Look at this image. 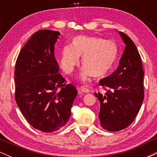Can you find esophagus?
<instances>
[{"instance_id":"obj_1","label":"esophagus","mask_w":157,"mask_h":157,"mask_svg":"<svg viewBox=\"0 0 157 157\" xmlns=\"http://www.w3.org/2000/svg\"><path fill=\"white\" fill-rule=\"evenodd\" d=\"M80 89L82 92H85V93H89L90 92V90L89 89H87L86 86H81V87L80 88Z\"/></svg>"}]
</instances>
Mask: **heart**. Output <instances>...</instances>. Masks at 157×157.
<instances>
[{"mask_svg":"<svg viewBox=\"0 0 157 157\" xmlns=\"http://www.w3.org/2000/svg\"><path fill=\"white\" fill-rule=\"evenodd\" d=\"M118 55V48L113 40L101 37L77 36L72 46L66 45L61 52L60 65L65 73L70 75L80 64V56L84 66L80 79L86 81L91 75L101 77L105 75L114 64Z\"/></svg>","mask_w":157,"mask_h":157,"instance_id":"obj_1","label":"heart"}]
</instances>
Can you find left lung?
Returning a JSON list of instances; mask_svg holds the SVG:
<instances>
[{"label":"left lung","instance_id":"8db88e82","mask_svg":"<svg viewBox=\"0 0 157 157\" xmlns=\"http://www.w3.org/2000/svg\"><path fill=\"white\" fill-rule=\"evenodd\" d=\"M125 49L116 71L99 82L105 95L94 93L100 103L99 119L102 128L118 131L134 121L144 100V71L139 52L130 37L119 32Z\"/></svg>","mask_w":157,"mask_h":157}]
</instances>
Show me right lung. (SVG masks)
Returning <instances> with one entry per match:
<instances>
[{
	"instance_id": "right-lung-1",
	"label": "right lung",
	"mask_w": 157,
	"mask_h": 157,
	"mask_svg": "<svg viewBox=\"0 0 157 157\" xmlns=\"http://www.w3.org/2000/svg\"><path fill=\"white\" fill-rule=\"evenodd\" d=\"M60 32L44 29L32 35L21 48L15 64V100L32 127L44 132L66 125L77 94L76 88L65 84L55 57Z\"/></svg>"
}]
</instances>
